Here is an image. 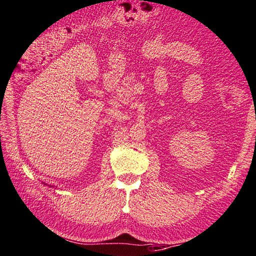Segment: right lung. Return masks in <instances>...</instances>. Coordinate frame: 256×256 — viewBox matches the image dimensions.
I'll return each mask as SVG.
<instances>
[{
	"label": "right lung",
	"instance_id": "add662e5",
	"mask_svg": "<svg viewBox=\"0 0 256 256\" xmlns=\"http://www.w3.org/2000/svg\"><path fill=\"white\" fill-rule=\"evenodd\" d=\"M50 187H51V186H50Z\"/></svg>",
	"mask_w": 256,
	"mask_h": 256
}]
</instances>
